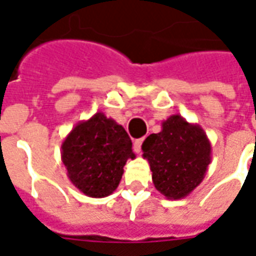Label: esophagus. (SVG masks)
Returning <instances> with one entry per match:
<instances>
[{
	"label": "esophagus",
	"instance_id": "esophagus-1",
	"mask_svg": "<svg viewBox=\"0 0 256 256\" xmlns=\"http://www.w3.org/2000/svg\"><path fill=\"white\" fill-rule=\"evenodd\" d=\"M142 141H144V138H138V140H136V141L133 142V148L137 154L141 152V145H142Z\"/></svg>",
	"mask_w": 256,
	"mask_h": 256
}]
</instances>
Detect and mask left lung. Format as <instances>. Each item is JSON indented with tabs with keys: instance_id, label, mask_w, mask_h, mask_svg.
Segmentation results:
<instances>
[{
	"instance_id": "obj_1",
	"label": "left lung",
	"mask_w": 256,
	"mask_h": 256,
	"mask_svg": "<svg viewBox=\"0 0 256 256\" xmlns=\"http://www.w3.org/2000/svg\"><path fill=\"white\" fill-rule=\"evenodd\" d=\"M155 188L166 198H184L206 177L211 163V142L200 124L189 123L181 115H172L162 123V132L142 142Z\"/></svg>"
}]
</instances>
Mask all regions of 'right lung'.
<instances>
[{"instance_id":"1","label":"right lung","mask_w":256,"mask_h":256,"mask_svg":"<svg viewBox=\"0 0 256 256\" xmlns=\"http://www.w3.org/2000/svg\"><path fill=\"white\" fill-rule=\"evenodd\" d=\"M132 146L126 130L97 112L68 133L62 160L75 188L89 198H106L118 188L128 159L136 158Z\"/></svg>"}]
</instances>
